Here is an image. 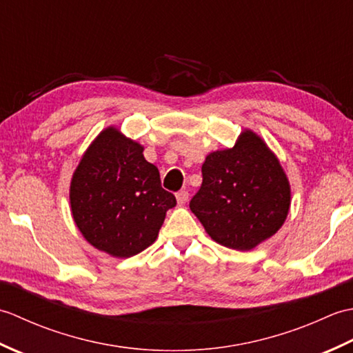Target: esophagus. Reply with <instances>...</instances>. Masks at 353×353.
<instances>
[{
    "instance_id": "34e87169",
    "label": "esophagus",
    "mask_w": 353,
    "mask_h": 353,
    "mask_svg": "<svg viewBox=\"0 0 353 353\" xmlns=\"http://www.w3.org/2000/svg\"><path fill=\"white\" fill-rule=\"evenodd\" d=\"M188 196H190V194H188V191H186V190H182V191H179V192L176 194L177 203H179V205H185V203H186V201H188Z\"/></svg>"
}]
</instances>
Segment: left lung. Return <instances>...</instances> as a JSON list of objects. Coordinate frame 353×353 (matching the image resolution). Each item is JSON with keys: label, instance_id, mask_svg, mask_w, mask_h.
Instances as JSON below:
<instances>
[{"label": "left lung", "instance_id": "left-lung-1", "mask_svg": "<svg viewBox=\"0 0 353 353\" xmlns=\"http://www.w3.org/2000/svg\"><path fill=\"white\" fill-rule=\"evenodd\" d=\"M200 190L190 208L208 235L235 250H252L287 219L290 182L274 153L244 130L232 148L216 150L201 165Z\"/></svg>", "mask_w": 353, "mask_h": 353}]
</instances>
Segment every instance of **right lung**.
Segmentation results:
<instances>
[{
    "label": "right lung",
    "instance_id": "right-lung-1",
    "mask_svg": "<svg viewBox=\"0 0 353 353\" xmlns=\"http://www.w3.org/2000/svg\"><path fill=\"white\" fill-rule=\"evenodd\" d=\"M144 147L108 127L88 147L71 179L72 219L95 249L130 258L152 245L176 197L145 161Z\"/></svg>",
    "mask_w": 353,
    "mask_h": 353
}]
</instances>
